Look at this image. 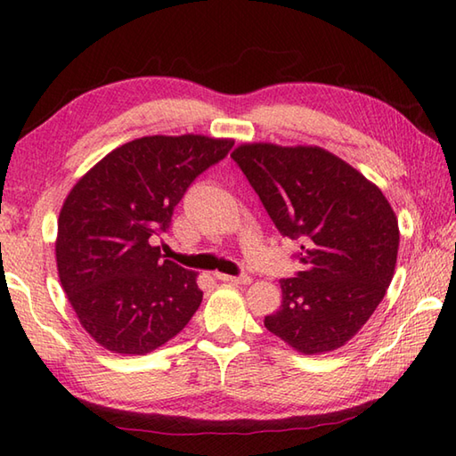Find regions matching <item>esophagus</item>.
Here are the masks:
<instances>
[{"instance_id": "34e87169", "label": "esophagus", "mask_w": 456, "mask_h": 456, "mask_svg": "<svg viewBox=\"0 0 456 456\" xmlns=\"http://www.w3.org/2000/svg\"><path fill=\"white\" fill-rule=\"evenodd\" d=\"M217 280L221 282H227V284H250V278L248 274H240V276H229V274H216Z\"/></svg>"}]
</instances>
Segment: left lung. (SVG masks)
<instances>
[{
    "mask_svg": "<svg viewBox=\"0 0 456 456\" xmlns=\"http://www.w3.org/2000/svg\"><path fill=\"white\" fill-rule=\"evenodd\" d=\"M231 159L280 233L299 240L304 268L280 280L282 305L265 327L304 354L343 346L392 282L400 229L388 200L319 147L240 144Z\"/></svg>",
    "mask_w": 456,
    "mask_h": 456,
    "instance_id": "8db88e82",
    "label": "left lung"
}]
</instances>
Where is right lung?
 <instances>
[{
	"label": "right lung",
	"mask_w": 456,
	"mask_h": 456,
	"mask_svg": "<svg viewBox=\"0 0 456 456\" xmlns=\"http://www.w3.org/2000/svg\"><path fill=\"white\" fill-rule=\"evenodd\" d=\"M233 149L203 134L134 139L111 151L68 193L56 266L82 327L119 354H144L188 325L203 292L196 273L164 260L154 239L201 172Z\"/></svg>",
	"instance_id": "1"
}]
</instances>
